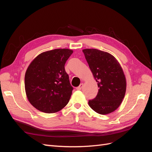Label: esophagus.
Instances as JSON below:
<instances>
[{"label":"esophagus","mask_w":152,"mask_h":152,"mask_svg":"<svg viewBox=\"0 0 152 152\" xmlns=\"http://www.w3.org/2000/svg\"><path fill=\"white\" fill-rule=\"evenodd\" d=\"M83 86H84L83 84H80L79 86H78V87H76V89L77 90H81L82 88V87H83Z\"/></svg>","instance_id":"1"}]
</instances>
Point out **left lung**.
Wrapping results in <instances>:
<instances>
[{
	"label": "left lung",
	"mask_w": 152,
	"mask_h": 152,
	"mask_svg": "<svg viewBox=\"0 0 152 152\" xmlns=\"http://www.w3.org/2000/svg\"><path fill=\"white\" fill-rule=\"evenodd\" d=\"M99 87L96 98L89 101L94 111L107 115L118 108L126 91V80L122 68L113 56L96 49L82 50Z\"/></svg>",
	"instance_id": "obj_1"
}]
</instances>
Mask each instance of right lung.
Segmentation results:
<instances>
[{
  "label": "right lung",
  "instance_id": "1",
  "mask_svg": "<svg viewBox=\"0 0 152 152\" xmlns=\"http://www.w3.org/2000/svg\"><path fill=\"white\" fill-rule=\"evenodd\" d=\"M73 53L68 49H56L38 55L26 71L25 88L32 106L47 113L59 112L69 102L73 87L65 65Z\"/></svg>",
  "mask_w": 152,
  "mask_h": 152
}]
</instances>
